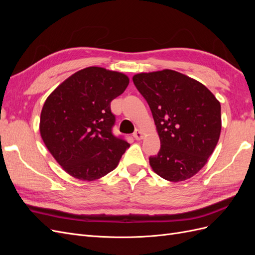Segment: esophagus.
<instances>
[{"mask_svg":"<svg viewBox=\"0 0 255 255\" xmlns=\"http://www.w3.org/2000/svg\"><path fill=\"white\" fill-rule=\"evenodd\" d=\"M133 136H134V138L136 140H140V139H142L143 138V132L141 129H136L135 132H134V134H133Z\"/></svg>","mask_w":255,"mask_h":255,"instance_id":"esophagus-1","label":"esophagus"}]
</instances>
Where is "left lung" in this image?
Wrapping results in <instances>:
<instances>
[{
  "instance_id": "1",
  "label": "left lung",
  "mask_w": 255,
  "mask_h": 255,
  "mask_svg": "<svg viewBox=\"0 0 255 255\" xmlns=\"http://www.w3.org/2000/svg\"><path fill=\"white\" fill-rule=\"evenodd\" d=\"M148 102L160 140L152 170L170 182L197 174L212 155L221 132L220 102L203 84L164 69L133 76Z\"/></svg>"
}]
</instances>
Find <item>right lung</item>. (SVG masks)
<instances>
[{"instance_id":"1","label":"right lung","mask_w":255,"mask_h":255,"mask_svg":"<svg viewBox=\"0 0 255 255\" xmlns=\"http://www.w3.org/2000/svg\"><path fill=\"white\" fill-rule=\"evenodd\" d=\"M128 83L121 72L88 67L69 76L45 100L40 135L68 174L90 182L118 166L129 143L112 133L111 102Z\"/></svg>"}]
</instances>
